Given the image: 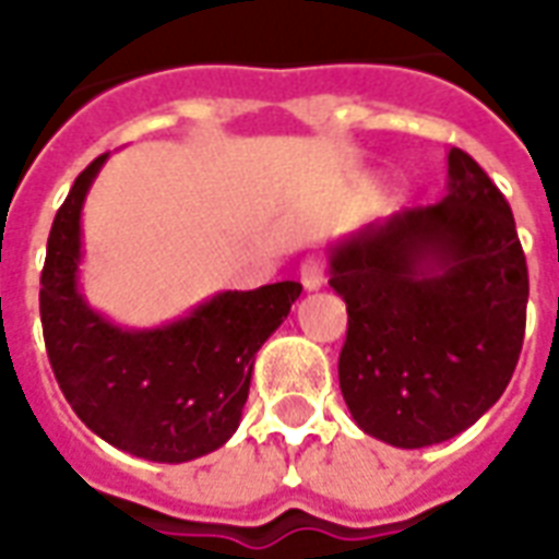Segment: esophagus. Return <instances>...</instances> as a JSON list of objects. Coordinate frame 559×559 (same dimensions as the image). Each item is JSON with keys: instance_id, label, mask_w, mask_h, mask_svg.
I'll return each mask as SVG.
<instances>
[{"instance_id": "1", "label": "esophagus", "mask_w": 559, "mask_h": 559, "mask_svg": "<svg viewBox=\"0 0 559 559\" xmlns=\"http://www.w3.org/2000/svg\"><path fill=\"white\" fill-rule=\"evenodd\" d=\"M299 278H302V287L308 293L320 290L323 284H326V269H323V263L320 260H314V257H308L302 263V269H299Z\"/></svg>"}]
</instances>
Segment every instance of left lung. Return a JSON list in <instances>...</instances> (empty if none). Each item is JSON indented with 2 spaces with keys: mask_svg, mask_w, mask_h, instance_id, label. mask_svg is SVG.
Here are the masks:
<instances>
[{
  "mask_svg": "<svg viewBox=\"0 0 559 559\" xmlns=\"http://www.w3.org/2000/svg\"><path fill=\"white\" fill-rule=\"evenodd\" d=\"M445 194L326 245L347 302L338 359L353 421L399 449L445 443L500 401L527 320V260L506 197L449 148Z\"/></svg>",
  "mask_w": 559,
  "mask_h": 559,
  "instance_id": "1",
  "label": "left lung"
}]
</instances>
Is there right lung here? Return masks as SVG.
I'll use <instances>...</instances> for the list:
<instances>
[{
    "label": "right lung",
    "instance_id": "obj_1",
    "mask_svg": "<svg viewBox=\"0 0 559 559\" xmlns=\"http://www.w3.org/2000/svg\"><path fill=\"white\" fill-rule=\"evenodd\" d=\"M110 152L80 173L56 212L41 272V326L56 383L80 421L128 455L182 464L230 440L254 356L287 320L299 281L221 290L160 326H122L83 284V203Z\"/></svg>",
    "mask_w": 559,
    "mask_h": 559
}]
</instances>
